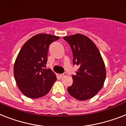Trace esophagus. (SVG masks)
<instances>
[{
	"mask_svg": "<svg viewBox=\"0 0 126 126\" xmlns=\"http://www.w3.org/2000/svg\"><path fill=\"white\" fill-rule=\"evenodd\" d=\"M66 75H67V74H66V73H62V74H60V78H63V77H64L65 76H66Z\"/></svg>",
	"mask_w": 126,
	"mask_h": 126,
	"instance_id": "1",
	"label": "esophagus"
}]
</instances>
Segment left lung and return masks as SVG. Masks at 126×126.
Here are the masks:
<instances>
[{
    "label": "left lung",
    "mask_w": 126,
    "mask_h": 126,
    "mask_svg": "<svg viewBox=\"0 0 126 126\" xmlns=\"http://www.w3.org/2000/svg\"><path fill=\"white\" fill-rule=\"evenodd\" d=\"M70 45L73 62L79 66L73 84L68 87L70 95L80 101L95 96L101 90L106 77L104 61L97 47L90 38L80 34L63 38Z\"/></svg>",
    "instance_id": "obj_1"
}]
</instances>
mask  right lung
Returning <instances> with one entry per match:
<instances>
[{
    "label": "right lung",
    "instance_id": "1",
    "mask_svg": "<svg viewBox=\"0 0 126 126\" xmlns=\"http://www.w3.org/2000/svg\"><path fill=\"white\" fill-rule=\"evenodd\" d=\"M60 37L38 34L25 43L16 59L14 74L18 88L27 97L37 99L46 95L57 80L55 73L45 69L49 45Z\"/></svg>",
    "mask_w": 126,
    "mask_h": 126
}]
</instances>
